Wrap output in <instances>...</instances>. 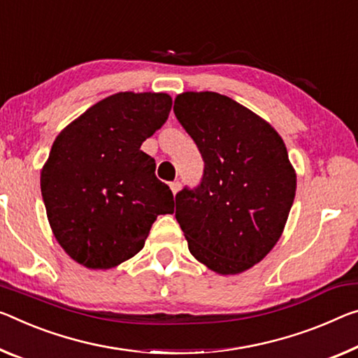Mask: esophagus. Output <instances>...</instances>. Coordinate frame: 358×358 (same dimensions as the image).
Instances as JSON below:
<instances>
[{
    "mask_svg": "<svg viewBox=\"0 0 358 358\" xmlns=\"http://www.w3.org/2000/svg\"><path fill=\"white\" fill-rule=\"evenodd\" d=\"M180 188H181V183H180V181H173V183H170V189H172L173 196L177 194V192L180 191Z\"/></svg>",
    "mask_w": 358,
    "mask_h": 358,
    "instance_id": "34e87169",
    "label": "esophagus"
}]
</instances>
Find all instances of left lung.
I'll return each mask as SVG.
<instances>
[{
  "label": "left lung",
  "mask_w": 358,
  "mask_h": 358,
  "mask_svg": "<svg viewBox=\"0 0 358 358\" xmlns=\"http://www.w3.org/2000/svg\"><path fill=\"white\" fill-rule=\"evenodd\" d=\"M173 113L203 159L201 185L175 196L192 257L221 275L268 255L285 228L296 173L275 129L217 92L177 95Z\"/></svg>",
  "instance_id": "8db88e82"
}]
</instances>
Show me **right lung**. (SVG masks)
Returning <instances> with one entry per match:
<instances>
[{
	"label": "right lung",
	"mask_w": 358,
	"mask_h": 358,
	"mask_svg": "<svg viewBox=\"0 0 358 358\" xmlns=\"http://www.w3.org/2000/svg\"><path fill=\"white\" fill-rule=\"evenodd\" d=\"M172 97L119 92L90 106L57 135L41 170V194L62 248L89 269L137 255L173 194L140 150L167 121Z\"/></svg>",
	"instance_id": "right-lung-1"
}]
</instances>
